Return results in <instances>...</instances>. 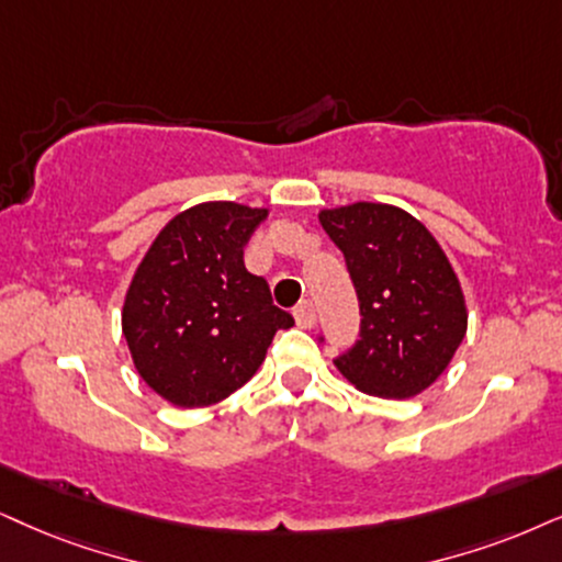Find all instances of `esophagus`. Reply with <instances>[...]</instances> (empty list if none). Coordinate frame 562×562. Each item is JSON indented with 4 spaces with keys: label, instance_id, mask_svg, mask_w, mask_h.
I'll return each mask as SVG.
<instances>
[{
    "label": "esophagus",
    "instance_id": "esophagus-1",
    "mask_svg": "<svg viewBox=\"0 0 562 562\" xmlns=\"http://www.w3.org/2000/svg\"><path fill=\"white\" fill-rule=\"evenodd\" d=\"M293 316H295V324L301 326V329H311V326L316 324V311H314V305H311L308 301L301 303V305H295Z\"/></svg>",
    "mask_w": 562,
    "mask_h": 562
}]
</instances>
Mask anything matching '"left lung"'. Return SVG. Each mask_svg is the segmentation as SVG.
<instances>
[{"label": "left lung", "instance_id": "obj_1", "mask_svg": "<svg viewBox=\"0 0 562 562\" xmlns=\"http://www.w3.org/2000/svg\"><path fill=\"white\" fill-rule=\"evenodd\" d=\"M345 254L360 301V339L334 360L360 392L409 400L451 363L467 334V301L449 257L417 217L383 202L318 212Z\"/></svg>", "mask_w": 562, "mask_h": 562}]
</instances>
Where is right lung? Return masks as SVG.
<instances>
[{"instance_id": "obj_1", "label": "right lung", "mask_w": 562, "mask_h": 562, "mask_svg": "<svg viewBox=\"0 0 562 562\" xmlns=\"http://www.w3.org/2000/svg\"><path fill=\"white\" fill-rule=\"evenodd\" d=\"M267 207L202 202L168 220L126 288L122 331L139 379L176 407L194 409L238 392L265 363L293 316L272 305L244 248Z\"/></svg>"}]
</instances>
